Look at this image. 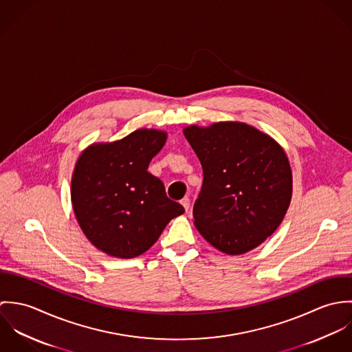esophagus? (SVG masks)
Here are the masks:
<instances>
[{"mask_svg": "<svg viewBox=\"0 0 352 352\" xmlns=\"http://www.w3.org/2000/svg\"><path fill=\"white\" fill-rule=\"evenodd\" d=\"M180 203L183 204V207L186 208V211H188V208H190V199H188L187 197H184Z\"/></svg>", "mask_w": 352, "mask_h": 352, "instance_id": "1", "label": "esophagus"}]
</instances>
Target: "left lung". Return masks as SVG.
Segmentation results:
<instances>
[{"mask_svg":"<svg viewBox=\"0 0 352 352\" xmlns=\"http://www.w3.org/2000/svg\"><path fill=\"white\" fill-rule=\"evenodd\" d=\"M203 168L194 223L218 251L243 254L280 225L290 206L289 158L270 135L241 122L183 130Z\"/></svg>","mask_w":352,"mask_h":352,"instance_id":"left-lung-1","label":"left lung"}]
</instances>
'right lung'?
Listing matches in <instances>:
<instances>
[{"label":"right lung","mask_w":352,"mask_h":352,"mask_svg":"<svg viewBox=\"0 0 352 352\" xmlns=\"http://www.w3.org/2000/svg\"><path fill=\"white\" fill-rule=\"evenodd\" d=\"M166 133L141 129L78 157L72 176V204L87 239L101 252L131 258L148 251L168 222L184 212L162 182L148 172Z\"/></svg>","instance_id":"right-lung-1"}]
</instances>
